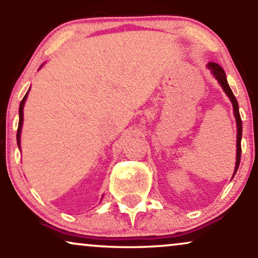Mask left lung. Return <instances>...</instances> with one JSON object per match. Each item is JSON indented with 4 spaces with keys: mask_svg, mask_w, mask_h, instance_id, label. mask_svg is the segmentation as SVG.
Masks as SVG:
<instances>
[{
    "mask_svg": "<svg viewBox=\"0 0 258 258\" xmlns=\"http://www.w3.org/2000/svg\"><path fill=\"white\" fill-rule=\"evenodd\" d=\"M207 67L211 69L212 74L215 75V78L218 80L223 91L226 92L227 96L229 97V99L232 100L233 103V109H234V115H235V120H236V128H238V135H236V162H235V170H234V174H235L236 171H238L239 164H240V158H241V135H242V122H241V117L240 114H239V104L238 100H236L235 96L233 94L232 90H230L229 85H228L227 78H226V73L224 70L222 69L221 65H218L217 63H209Z\"/></svg>",
    "mask_w": 258,
    "mask_h": 258,
    "instance_id": "obj_1",
    "label": "left lung"
}]
</instances>
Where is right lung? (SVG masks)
Segmentation results:
<instances>
[{
	"mask_svg": "<svg viewBox=\"0 0 258 258\" xmlns=\"http://www.w3.org/2000/svg\"><path fill=\"white\" fill-rule=\"evenodd\" d=\"M28 92H26L24 98L22 99V102H20V105H19V125H18V131H17V142L19 148H20V132H22V125H23V108H24V103L26 100V97H28Z\"/></svg>",
	"mask_w": 258,
	"mask_h": 258,
	"instance_id": "right-lung-1",
	"label": "right lung"
}]
</instances>
